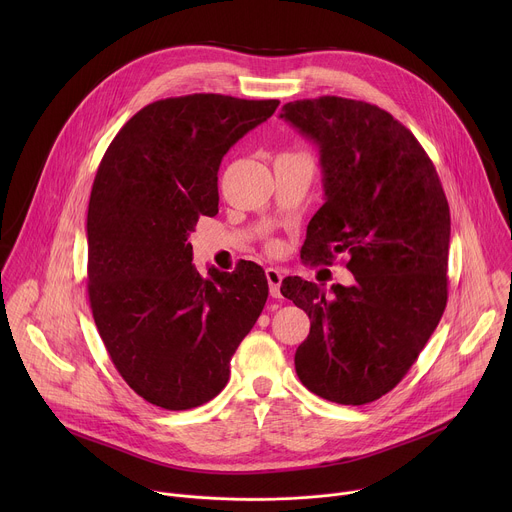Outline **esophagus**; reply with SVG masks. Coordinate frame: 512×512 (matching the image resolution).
<instances>
[{"instance_id":"esophagus-1","label":"esophagus","mask_w":512,"mask_h":512,"mask_svg":"<svg viewBox=\"0 0 512 512\" xmlns=\"http://www.w3.org/2000/svg\"><path fill=\"white\" fill-rule=\"evenodd\" d=\"M265 277H267V283H269V294L271 298H281V281H283V273L275 267H267L265 269Z\"/></svg>"}]
</instances>
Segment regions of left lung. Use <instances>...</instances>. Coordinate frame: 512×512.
<instances>
[{
  "mask_svg": "<svg viewBox=\"0 0 512 512\" xmlns=\"http://www.w3.org/2000/svg\"><path fill=\"white\" fill-rule=\"evenodd\" d=\"M279 117L314 139L324 174L302 259L332 265L344 253L354 275L330 296L302 277L281 281L310 316L296 373L322 399L371 403L401 383L446 310L448 198L415 135L377 105L318 97Z\"/></svg>",
  "mask_w": 512,
  "mask_h": 512,
  "instance_id": "8db88e82",
  "label": "left lung"
}]
</instances>
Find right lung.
<instances>
[{"label":"right lung","mask_w":512,"mask_h":512,"mask_svg":"<svg viewBox=\"0 0 512 512\" xmlns=\"http://www.w3.org/2000/svg\"><path fill=\"white\" fill-rule=\"evenodd\" d=\"M279 101L194 93L137 111L107 148L89 200V302L123 381L170 411L221 393L269 294L265 271L192 265L200 214L218 212V168Z\"/></svg>","instance_id":"obj_1"}]
</instances>
